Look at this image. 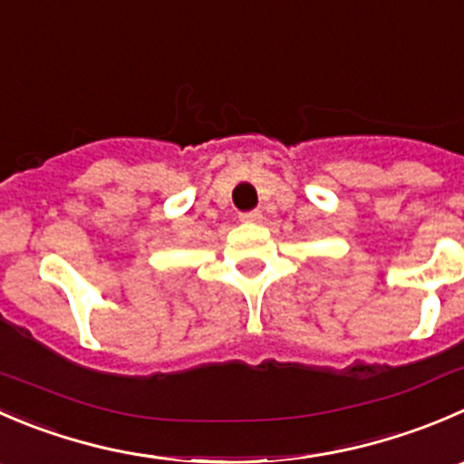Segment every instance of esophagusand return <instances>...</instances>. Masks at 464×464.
<instances>
[{
	"mask_svg": "<svg viewBox=\"0 0 464 464\" xmlns=\"http://www.w3.org/2000/svg\"><path fill=\"white\" fill-rule=\"evenodd\" d=\"M240 219L245 224H260L263 222V213L260 210H249V213H242Z\"/></svg>",
	"mask_w": 464,
	"mask_h": 464,
	"instance_id": "1",
	"label": "esophagus"
}]
</instances>
